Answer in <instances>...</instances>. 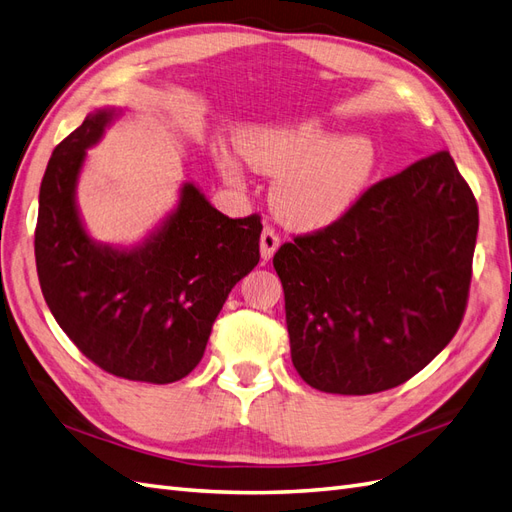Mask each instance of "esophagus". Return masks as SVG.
I'll list each match as a JSON object with an SVG mask.
<instances>
[{
  "instance_id": "esophagus-1",
  "label": "esophagus",
  "mask_w": 512,
  "mask_h": 512,
  "mask_svg": "<svg viewBox=\"0 0 512 512\" xmlns=\"http://www.w3.org/2000/svg\"><path fill=\"white\" fill-rule=\"evenodd\" d=\"M280 247V234L275 232L271 226H267L260 234V256L262 260H271L273 254L278 252Z\"/></svg>"
}]
</instances>
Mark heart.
I'll use <instances>...</instances> for the list:
<instances>
[{"label":"heart","mask_w":512,"mask_h":512,"mask_svg":"<svg viewBox=\"0 0 512 512\" xmlns=\"http://www.w3.org/2000/svg\"><path fill=\"white\" fill-rule=\"evenodd\" d=\"M243 159L275 176L271 202L284 224L319 230L336 224L364 196L377 168V150L366 137H338L321 122L297 120L239 135ZM230 181L241 172L230 155L219 157Z\"/></svg>","instance_id":"b5f03b06"}]
</instances>
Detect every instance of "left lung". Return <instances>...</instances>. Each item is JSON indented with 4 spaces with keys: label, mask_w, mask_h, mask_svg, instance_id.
<instances>
[{
    "label": "left lung",
    "mask_w": 512,
    "mask_h": 512,
    "mask_svg": "<svg viewBox=\"0 0 512 512\" xmlns=\"http://www.w3.org/2000/svg\"><path fill=\"white\" fill-rule=\"evenodd\" d=\"M478 204L448 150L370 185L336 224L273 256L290 357L329 394H377L457 334L472 284Z\"/></svg>",
    "instance_id": "8db88e82"
}]
</instances>
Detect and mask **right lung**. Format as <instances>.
I'll return each mask as SVG.
<instances>
[{
	"mask_svg": "<svg viewBox=\"0 0 512 512\" xmlns=\"http://www.w3.org/2000/svg\"><path fill=\"white\" fill-rule=\"evenodd\" d=\"M112 112L90 114L55 146L40 183L34 254L55 321L109 375L172 383L200 364L232 286L260 260V215L230 219L193 187L144 247L94 245L75 209L86 148Z\"/></svg>",
	"mask_w": 512,
	"mask_h": 512,
	"instance_id": "right-lung-1",
	"label": "right lung"
}]
</instances>
